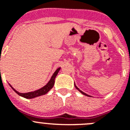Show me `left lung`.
I'll list each match as a JSON object with an SVG mask.
<instances>
[{"instance_id":"8db88e82","label":"left lung","mask_w":130,"mask_h":130,"mask_svg":"<svg viewBox=\"0 0 130 130\" xmlns=\"http://www.w3.org/2000/svg\"><path fill=\"white\" fill-rule=\"evenodd\" d=\"M75 88H77V90H79V91L81 92V93H82L83 94H84V95H85V96H89V95L87 94H85V92H82V91H81V90H79V88H77V87H76V86H75Z\"/></svg>"}]
</instances>
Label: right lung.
<instances>
[{"mask_svg": "<svg viewBox=\"0 0 130 130\" xmlns=\"http://www.w3.org/2000/svg\"><path fill=\"white\" fill-rule=\"evenodd\" d=\"M60 70V68H58L57 70L55 71V73H53V76L51 77V79H50V81H49L47 84L46 85L43 87V88H40L39 90H36L34 92H28V93H20V92H18V91H16L15 89H13V87H11L10 85V87L12 88L13 90L15 92L18 94H19V96H22V97L25 98H28V99H30V98H35V97H38V96H42V95H44L46 93H47L49 90H51V88H53V87L54 86V84H55V79L56 77V76L58 74V72L59 70Z\"/></svg>", "mask_w": 130, "mask_h": 130, "instance_id": "1", "label": "right lung"}]
</instances>
